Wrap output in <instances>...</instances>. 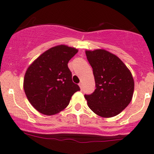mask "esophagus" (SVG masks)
<instances>
[{"instance_id":"esophagus-1","label":"esophagus","mask_w":154,"mask_h":154,"mask_svg":"<svg viewBox=\"0 0 154 154\" xmlns=\"http://www.w3.org/2000/svg\"><path fill=\"white\" fill-rule=\"evenodd\" d=\"M79 86H80V88H81V89H82V88H83V83H82L81 82H80V83H79Z\"/></svg>"}]
</instances>
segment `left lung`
Wrapping results in <instances>:
<instances>
[{
	"mask_svg": "<svg viewBox=\"0 0 154 154\" xmlns=\"http://www.w3.org/2000/svg\"><path fill=\"white\" fill-rule=\"evenodd\" d=\"M86 54L96 86L92 94L85 95L88 106L100 117H114L133 98L134 80L131 72L117 56L104 49L86 50Z\"/></svg>",
	"mask_w": 154,
	"mask_h": 154,
	"instance_id": "1",
	"label": "left lung"
}]
</instances>
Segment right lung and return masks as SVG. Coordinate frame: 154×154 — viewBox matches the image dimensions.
<instances>
[{"instance_id":"1","label":"right lung","mask_w":154,"mask_h":154,"mask_svg":"<svg viewBox=\"0 0 154 154\" xmlns=\"http://www.w3.org/2000/svg\"><path fill=\"white\" fill-rule=\"evenodd\" d=\"M78 52L65 45L42 54L27 68L24 89L29 102L40 113L53 116L63 111L80 87L73 83L68 61Z\"/></svg>"}]
</instances>
